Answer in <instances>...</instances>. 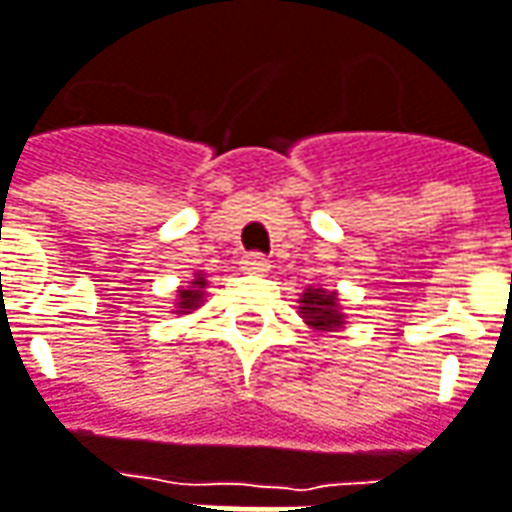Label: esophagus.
<instances>
[{
    "mask_svg": "<svg viewBox=\"0 0 512 512\" xmlns=\"http://www.w3.org/2000/svg\"><path fill=\"white\" fill-rule=\"evenodd\" d=\"M240 266H243V272H252V275H263V272H269V260H266V255H260V252L243 255Z\"/></svg>",
    "mask_w": 512,
    "mask_h": 512,
    "instance_id": "1",
    "label": "esophagus"
}]
</instances>
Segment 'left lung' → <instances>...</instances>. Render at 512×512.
<instances>
[{"instance_id":"8db88e82","label":"left lung","mask_w":512,"mask_h":512,"mask_svg":"<svg viewBox=\"0 0 512 512\" xmlns=\"http://www.w3.org/2000/svg\"><path fill=\"white\" fill-rule=\"evenodd\" d=\"M298 304H301L298 313L313 330L333 333V330L345 327V313H342V304H339V292H333V289L307 286Z\"/></svg>"}]
</instances>
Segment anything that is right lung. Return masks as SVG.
Segmentation results:
<instances>
[{"mask_svg":"<svg viewBox=\"0 0 512 512\" xmlns=\"http://www.w3.org/2000/svg\"><path fill=\"white\" fill-rule=\"evenodd\" d=\"M205 286H208L205 275L196 272L191 286L179 289V295H176V310H173V313H176V316H185V313H191L196 307H202V301H205Z\"/></svg>","mask_w":512,"mask_h":512,"instance_id":"1","label":"right lung"}]
</instances>
